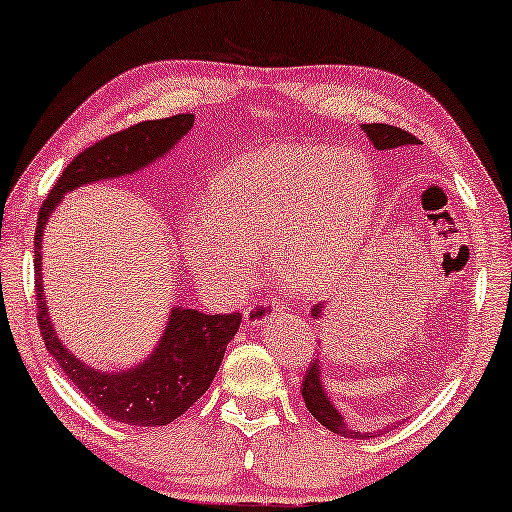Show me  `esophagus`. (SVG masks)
Listing matches in <instances>:
<instances>
[{"label": "esophagus", "mask_w": 512, "mask_h": 512, "mask_svg": "<svg viewBox=\"0 0 512 512\" xmlns=\"http://www.w3.org/2000/svg\"><path fill=\"white\" fill-rule=\"evenodd\" d=\"M279 312V305L272 303L270 298H256L251 300L247 310H244V319H247V324L251 326H261L265 319H270V314H277Z\"/></svg>", "instance_id": "obj_1"}]
</instances>
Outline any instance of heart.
Here are the masks:
<instances>
[{
  "label": "heart",
  "instance_id": "obj_1",
  "mask_svg": "<svg viewBox=\"0 0 512 512\" xmlns=\"http://www.w3.org/2000/svg\"><path fill=\"white\" fill-rule=\"evenodd\" d=\"M377 207L368 160L324 146H272L219 172L207 214L181 230L193 275L235 291L272 249L291 289L317 291L347 268Z\"/></svg>",
  "mask_w": 512,
  "mask_h": 512
}]
</instances>
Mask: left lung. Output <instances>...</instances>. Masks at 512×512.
Returning <instances> with one entry per match:
<instances>
[{"mask_svg":"<svg viewBox=\"0 0 512 512\" xmlns=\"http://www.w3.org/2000/svg\"><path fill=\"white\" fill-rule=\"evenodd\" d=\"M361 128L368 135L370 142L375 144V149H380V151L396 149V146H408V144L415 146L419 142L415 135H410V132H405L389 123H363ZM319 314H321V303L314 305L312 317H319ZM300 391H303L307 410H310L314 419L324 424L328 431L340 433V436H347V438H356V440H368V438H375L382 433V431L361 433L356 429H349V426L345 424V419H342L340 412L335 410L331 398H328V394L324 391V384H321L319 359H314L310 366H307L305 377H303V387H300ZM387 431H389V426H387Z\"/></svg>","mask_w":512,"mask_h":512,"instance_id":"8db88e82","label":"left lung"}]
</instances>
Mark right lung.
Wrapping results in <instances>:
<instances>
[{"mask_svg":"<svg viewBox=\"0 0 512 512\" xmlns=\"http://www.w3.org/2000/svg\"><path fill=\"white\" fill-rule=\"evenodd\" d=\"M193 114H177L158 121H142L100 139L62 170L39 209L34 230V289H37V324L44 345L69 380L97 410L130 426H165L184 415L212 384L228 342L240 328L242 314H205L174 307L163 338L142 366L123 373H100L67 352L48 319L41 286V235L48 216L62 195L90 181L123 177L142 170L163 156L193 128Z\"/></svg>","mask_w":512,"mask_h":512,"instance_id":"right-lung-1","label":"right lung"}]
</instances>
